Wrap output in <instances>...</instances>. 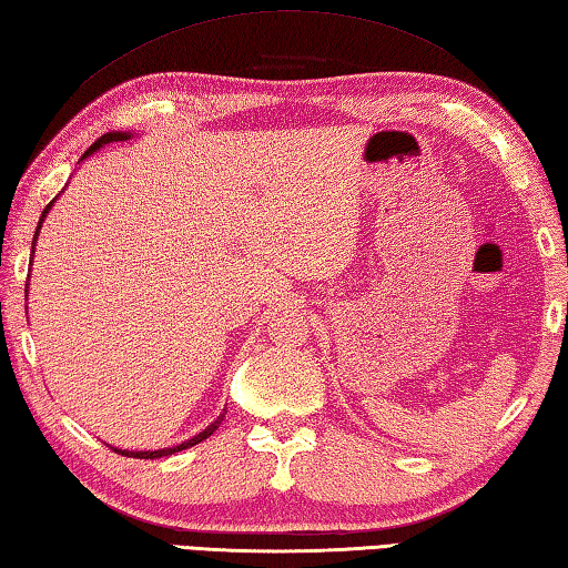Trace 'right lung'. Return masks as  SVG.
Segmentation results:
<instances>
[{
	"label": "right lung",
	"instance_id": "1",
	"mask_svg": "<svg viewBox=\"0 0 568 568\" xmlns=\"http://www.w3.org/2000/svg\"><path fill=\"white\" fill-rule=\"evenodd\" d=\"M123 139H131V133H123V131H113V133H104V136L101 139H97L94 143H91V146L84 151V156L81 159H87L89 153H94L99 146H104V143H111V141H123ZM54 203V201H51ZM51 203L47 205L44 209V213H41V221H44V215H47V211L51 209ZM41 221H39V225H37V233H39V229H41ZM37 239V235H34ZM34 253V251H32ZM223 417L225 415H221L219 419L213 422L211 427H205L201 435H195L193 439H189V442H183V445H176V447H169V449H156V452H121V449H113V452H121V455H126V457H139V459H159V457H169V455H173V452H181V449H189V447H193V445H199V442H203V439H209L215 429L221 427V422H223Z\"/></svg>",
	"mask_w": 568,
	"mask_h": 568
}]
</instances>
